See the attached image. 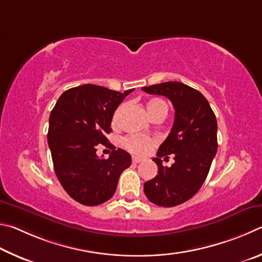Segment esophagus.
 Masks as SVG:
<instances>
[{
  "label": "esophagus",
  "instance_id": "obj_1",
  "mask_svg": "<svg viewBox=\"0 0 262 262\" xmlns=\"http://www.w3.org/2000/svg\"><path fill=\"white\" fill-rule=\"evenodd\" d=\"M141 161H143V159L137 158V157H134V158H132V162H134V163H140Z\"/></svg>",
  "mask_w": 262,
  "mask_h": 262
}]
</instances>
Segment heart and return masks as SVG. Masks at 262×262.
<instances>
[{"instance_id": "obj_1", "label": "heart", "mask_w": 262, "mask_h": 262, "mask_svg": "<svg viewBox=\"0 0 262 262\" xmlns=\"http://www.w3.org/2000/svg\"><path fill=\"white\" fill-rule=\"evenodd\" d=\"M122 109H123V105H121V107L115 112L114 118H113L114 123L117 122ZM146 109H147V113L150 118L159 114H162L166 116L168 113V104L166 101H163L161 99H150L148 100L147 104H146ZM155 143H157V140L152 138V137H146L141 135H131L126 137V138H124L123 140L124 147H125L127 150H130L131 153L138 154V155H143L147 153L149 148L155 145Z\"/></svg>"}]
</instances>
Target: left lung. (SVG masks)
Returning <instances> with one entry per match:
<instances>
[{"instance_id":"obj_1","label":"left lung","mask_w":262,"mask_h":262,"mask_svg":"<svg viewBox=\"0 0 262 262\" xmlns=\"http://www.w3.org/2000/svg\"><path fill=\"white\" fill-rule=\"evenodd\" d=\"M163 95L175 108V121L167 139L159 147L158 173L144 184L150 203L173 207L191 199L207 177L217 150V122L207 99L183 82L167 81L141 89ZM174 154L176 163L163 167L160 157Z\"/></svg>"}]
</instances>
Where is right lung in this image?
Listing matches in <instances>:
<instances>
[{"label": "right lung", "instance_id": "1", "mask_svg": "<svg viewBox=\"0 0 262 262\" xmlns=\"http://www.w3.org/2000/svg\"><path fill=\"white\" fill-rule=\"evenodd\" d=\"M134 90L121 92L98 85H81L64 92L49 116L48 145L54 170L67 193L85 206H98L114 195L121 173L131 166V155L112 150L99 158L96 148L105 147V135L118 104Z\"/></svg>", "mask_w": 262, "mask_h": 262}]
</instances>
